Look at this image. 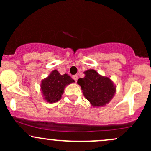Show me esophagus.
Here are the masks:
<instances>
[{
	"instance_id": "obj_1",
	"label": "esophagus",
	"mask_w": 151,
	"mask_h": 151,
	"mask_svg": "<svg viewBox=\"0 0 151 151\" xmlns=\"http://www.w3.org/2000/svg\"><path fill=\"white\" fill-rule=\"evenodd\" d=\"M72 79H73L75 81H77V79H78V76L77 75V74H75V75H73V76H72Z\"/></svg>"
}]
</instances>
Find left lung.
Masks as SVG:
<instances>
[{
    "label": "left lung",
    "mask_w": 151,
    "mask_h": 151,
    "mask_svg": "<svg viewBox=\"0 0 151 151\" xmlns=\"http://www.w3.org/2000/svg\"><path fill=\"white\" fill-rule=\"evenodd\" d=\"M85 77L78 79L82 92L93 106L108 104L116 92V88L108 77H102L93 70L84 72Z\"/></svg>",
    "instance_id": "left-lung-1"
}]
</instances>
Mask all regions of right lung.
<instances>
[{
    "instance_id": "right-lung-1",
    "label": "right lung",
    "mask_w": 151,
    "mask_h": 151,
    "mask_svg": "<svg viewBox=\"0 0 151 151\" xmlns=\"http://www.w3.org/2000/svg\"><path fill=\"white\" fill-rule=\"evenodd\" d=\"M74 81L68 74L61 75L58 71L54 70L49 77L42 81L41 89L43 96L50 103L58 101L61 99L65 86Z\"/></svg>"
}]
</instances>
